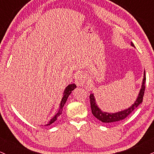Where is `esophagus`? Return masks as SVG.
Masks as SVG:
<instances>
[{
  "instance_id": "obj_1",
  "label": "esophagus",
  "mask_w": 154,
  "mask_h": 154,
  "mask_svg": "<svg viewBox=\"0 0 154 154\" xmlns=\"http://www.w3.org/2000/svg\"><path fill=\"white\" fill-rule=\"evenodd\" d=\"M86 76L84 73H79L75 78V83L79 86H82L86 84Z\"/></svg>"
}]
</instances>
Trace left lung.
I'll list each match as a JSON object with an SVG mask.
<instances>
[{"label":"left lung","mask_w":154,"mask_h":154,"mask_svg":"<svg viewBox=\"0 0 154 154\" xmlns=\"http://www.w3.org/2000/svg\"><path fill=\"white\" fill-rule=\"evenodd\" d=\"M131 45L134 47V45L133 42H131ZM143 79L142 86L140 88V92H139L137 99L135 100L134 104L131 106H130L128 109H124L122 111L118 112L115 113H109V112H105L101 110L97 106V103H96V100L94 98V96L93 94H91L89 96L90 99V104H91V108L92 114L94 116L97 117L99 120L101 122H104V123H112V122H117L118 121H121L124 119H125L128 115L131 114L132 112L134 110L135 108L138 107V106L140 104H141L143 102V98L144 91H145V82H146V73L144 71L143 74Z\"/></svg>","instance_id":"8db88e82"}]
</instances>
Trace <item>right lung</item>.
<instances>
[{"label": "right lung", "instance_id": "1", "mask_svg": "<svg viewBox=\"0 0 154 154\" xmlns=\"http://www.w3.org/2000/svg\"><path fill=\"white\" fill-rule=\"evenodd\" d=\"M75 88H76V86H75V84H70L67 86L66 89H65L64 93H63V97L62 98V100H61V102H60V109L58 110V112H57V113L56 114L55 116L52 117L51 120H50V122H49V123L47 124V125H50L53 123L54 122H55V121L57 120V117H58L60 115L62 114L63 108V106H64V104H66L67 99H68V97H69V95L70 94V93H71L72 91H73Z\"/></svg>", "mask_w": 154, "mask_h": 154}]
</instances>
